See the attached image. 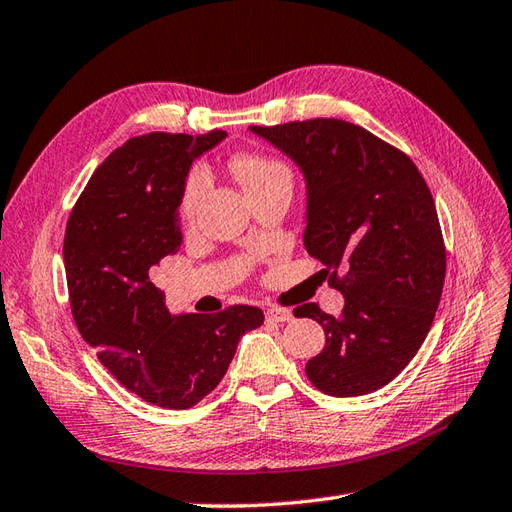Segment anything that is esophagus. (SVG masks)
<instances>
[{"mask_svg":"<svg viewBox=\"0 0 512 512\" xmlns=\"http://www.w3.org/2000/svg\"><path fill=\"white\" fill-rule=\"evenodd\" d=\"M266 318L270 323H288V320H292V312L285 310V307H268Z\"/></svg>","mask_w":512,"mask_h":512,"instance_id":"34e87169","label":"esophagus"}]
</instances>
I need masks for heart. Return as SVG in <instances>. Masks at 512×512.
<instances>
[{
	"mask_svg": "<svg viewBox=\"0 0 512 512\" xmlns=\"http://www.w3.org/2000/svg\"><path fill=\"white\" fill-rule=\"evenodd\" d=\"M233 168L246 189L264 185V183L272 181V178L290 176L288 168H285L283 163L270 159V157H264V154H240V157H235ZM207 185H209L207 170L202 168V165H196V168L185 178V187H183V196H181V216L185 220L194 216V211L198 207L202 194H205Z\"/></svg>",
	"mask_w": 512,
	"mask_h": 512,
	"instance_id": "obj_1",
	"label": "heart"
}]
</instances>
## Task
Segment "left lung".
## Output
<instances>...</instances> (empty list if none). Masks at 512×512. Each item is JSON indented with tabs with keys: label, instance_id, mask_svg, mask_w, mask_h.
<instances>
[{
	"label": "left lung",
	"instance_id": "1",
	"mask_svg": "<svg viewBox=\"0 0 512 512\" xmlns=\"http://www.w3.org/2000/svg\"><path fill=\"white\" fill-rule=\"evenodd\" d=\"M251 133L303 172V242L344 296L338 318L316 303L294 310L325 329L305 373L325 395H368L417 355L441 301L445 244L430 189L408 154L362 126L318 117Z\"/></svg>",
	"mask_w": 512,
	"mask_h": 512
}]
</instances>
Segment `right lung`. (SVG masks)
I'll list each match as a JSON object with an SVG mask.
<instances>
[{
  "instance_id": "add662e5",
  "label": "right lung",
  "mask_w": 512,
  "mask_h": 512,
  "mask_svg": "<svg viewBox=\"0 0 512 512\" xmlns=\"http://www.w3.org/2000/svg\"><path fill=\"white\" fill-rule=\"evenodd\" d=\"M224 137L211 130L128 139L93 172L67 220L63 259L80 336L124 388L168 410L205 399L240 338L264 323L253 305L170 314L150 279L181 248L178 207L189 168Z\"/></svg>"
}]
</instances>
